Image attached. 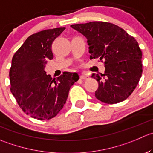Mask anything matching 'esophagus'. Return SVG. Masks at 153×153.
Instances as JSON below:
<instances>
[{
	"label": "esophagus",
	"instance_id": "1",
	"mask_svg": "<svg viewBox=\"0 0 153 153\" xmlns=\"http://www.w3.org/2000/svg\"><path fill=\"white\" fill-rule=\"evenodd\" d=\"M80 78H81V79L87 80L89 78V76L87 75H86V74H82V75H80Z\"/></svg>",
	"mask_w": 153,
	"mask_h": 153
}]
</instances>
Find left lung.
Instances as JSON below:
<instances>
[{"label": "left lung", "mask_w": 153, "mask_h": 153, "mask_svg": "<svg viewBox=\"0 0 153 153\" xmlns=\"http://www.w3.org/2000/svg\"><path fill=\"white\" fill-rule=\"evenodd\" d=\"M71 27L87 38L90 60L99 58L105 62V73L92 75L99 83L96 99L107 104L126 100L137 87L143 72L138 42L123 28L109 22Z\"/></svg>", "instance_id": "obj_1"}]
</instances>
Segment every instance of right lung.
Wrapping results in <instances>:
<instances>
[{
  "label": "right lung",
  "mask_w": 153,
  "mask_h": 153,
  "mask_svg": "<svg viewBox=\"0 0 153 153\" xmlns=\"http://www.w3.org/2000/svg\"><path fill=\"white\" fill-rule=\"evenodd\" d=\"M65 29L54 28L32 34L12 60L10 91L22 111L39 120L51 119L60 112L69 89L79 79L76 72H65L55 81L45 71L47 61L54 57L53 42Z\"/></svg>",
  "instance_id": "right-lung-1"
}]
</instances>
